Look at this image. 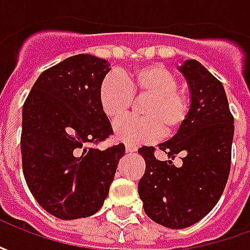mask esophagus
<instances>
[{
    "instance_id": "esophagus-1",
    "label": "esophagus",
    "mask_w": 250,
    "mask_h": 250,
    "mask_svg": "<svg viewBox=\"0 0 250 250\" xmlns=\"http://www.w3.org/2000/svg\"><path fill=\"white\" fill-rule=\"evenodd\" d=\"M125 150H126V153H135V151L138 150V147H136V146H133V145H129V143H128V145L125 146Z\"/></svg>"
}]
</instances>
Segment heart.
Returning a JSON list of instances; mask_svg holds the SVG:
<instances>
[{
    "label": "heart",
    "mask_w": 250,
    "mask_h": 250,
    "mask_svg": "<svg viewBox=\"0 0 250 250\" xmlns=\"http://www.w3.org/2000/svg\"><path fill=\"white\" fill-rule=\"evenodd\" d=\"M147 97L140 105L139 118H125L114 130L126 143H143L163 135H172L184 126L189 117L190 101L178 89L177 78L166 66L150 63L124 75L108 73L99 87V103L105 117L121 120L128 114L133 99Z\"/></svg>",
    "instance_id": "obj_1"
}]
</instances>
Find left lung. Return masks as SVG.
<instances>
[{"label": "left lung", "mask_w": 250, "mask_h": 250, "mask_svg": "<svg viewBox=\"0 0 250 250\" xmlns=\"http://www.w3.org/2000/svg\"><path fill=\"white\" fill-rule=\"evenodd\" d=\"M179 71L190 90L187 122L159 145L169 160L160 161L153 146L138 151L146 171L138 185L145 213L168 228H187L207 216L224 192L231 168L234 117L221 82L200 62L188 60ZM183 156V166L172 160Z\"/></svg>", "instance_id": "obj_1"}]
</instances>
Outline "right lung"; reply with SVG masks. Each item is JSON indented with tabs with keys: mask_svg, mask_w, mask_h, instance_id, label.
Segmentation results:
<instances>
[{
	"mask_svg": "<svg viewBox=\"0 0 250 250\" xmlns=\"http://www.w3.org/2000/svg\"><path fill=\"white\" fill-rule=\"evenodd\" d=\"M105 60L73 55L45 69L22 111V168L37 203L61 220L97 213L125 146L94 147L112 135L99 103Z\"/></svg>",
	"mask_w": 250,
	"mask_h": 250,
	"instance_id": "right-lung-1",
	"label": "right lung"
}]
</instances>
